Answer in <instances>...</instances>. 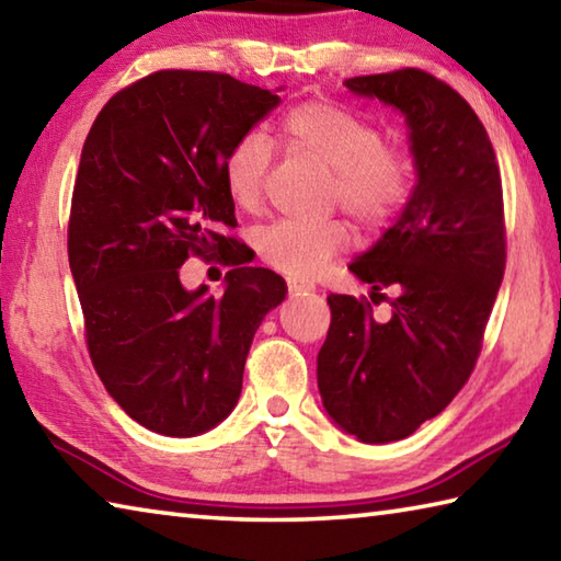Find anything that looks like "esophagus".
Returning a JSON list of instances; mask_svg holds the SVG:
<instances>
[{
  "mask_svg": "<svg viewBox=\"0 0 561 561\" xmlns=\"http://www.w3.org/2000/svg\"><path fill=\"white\" fill-rule=\"evenodd\" d=\"M287 287H289V297H307V294L314 291V287H311L309 282H299V279H289Z\"/></svg>",
  "mask_w": 561,
  "mask_h": 561,
  "instance_id": "1",
  "label": "esophagus"
}]
</instances>
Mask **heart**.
Wrapping results in <instances>:
<instances>
[{
    "label": "heart",
    "mask_w": 561,
    "mask_h": 561,
    "mask_svg": "<svg viewBox=\"0 0 561 561\" xmlns=\"http://www.w3.org/2000/svg\"><path fill=\"white\" fill-rule=\"evenodd\" d=\"M282 140L291 153L331 170V201L368 232L391 225L411 201L415 160L411 150L383 144L381 130L331 101H307L282 118ZM270 144L257 133L237 140L225 156L222 180L230 201L257 213L270 175ZM351 232L344 222L279 220L260 230L254 247L264 264L289 277L309 279L346 252Z\"/></svg>",
    "instance_id": "1"
}]
</instances>
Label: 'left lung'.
<instances>
[{"instance_id":"left-lung-1","label":"left lung","mask_w":561,"mask_h":561,"mask_svg":"<svg viewBox=\"0 0 561 561\" xmlns=\"http://www.w3.org/2000/svg\"><path fill=\"white\" fill-rule=\"evenodd\" d=\"M344 87L403 113L417 185L396 225L348 264L374 287L371 301L327 299L331 324L317 378L341 428L364 443H391L438 415L478 364L507 260L502 180L482 121L433 73L396 69ZM378 300L392 304L388 322L373 317Z\"/></svg>"}]
</instances>
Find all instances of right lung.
<instances>
[{"mask_svg": "<svg viewBox=\"0 0 561 561\" xmlns=\"http://www.w3.org/2000/svg\"><path fill=\"white\" fill-rule=\"evenodd\" d=\"M279 96L230 73L163 69L121 89L93 121L69 215V264L91 364L144 428L190 438L232 413L264 314L287 294L247 267L225 156ZM217 259L222 298L187 293L179 267Z\"/></svg>", "mask_w": 561, "mask_h": 561, "instance_id": "1", "label": "right lung"}]
</instances>
